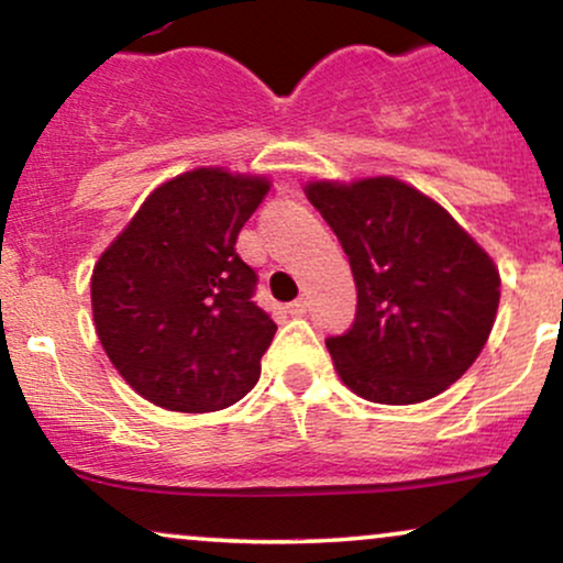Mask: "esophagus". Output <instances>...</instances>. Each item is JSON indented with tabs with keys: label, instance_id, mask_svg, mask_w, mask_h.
<instances>
[{
	"label": "esophagus",
	"instance_id": "34e87169",
	"mask_svg": "<svg viewBox=\"0 0 563 563\" xmlns=\"http://www.w3.org/2000/svg\"><path fill=\"white\" fill-rule=\"evenodd\" d=\"M286 312L290 314V318H301V314H307V299L290 301L286 307Z\"/></svg>",
	"mask_w": 563,
	"mask_h": 563
}]
</instances>
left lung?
I'll use <instances>...</instances> for the list:
<instances>
[{
    "label": "left lung",
    "instance_id": "1",
    "mask_svg": "<svg viewBox=\"0 0 563 563\" xmlns=\"http://www.w3.org/2000/svg\"><path fill=\"white\" fill-rule=\"evenodd\" d=\"M307 198L352 264L357 314L325 339L352 391L380 405L437 397L493 331L500 275L442 206L391 177L312 183Z\"/></svg>",
    "mask_w": 563,
    "mask_h": 563
}]
</instances>
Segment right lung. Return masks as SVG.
<instances>
[{"mask_svg":"<svg viewBox=\"0 0 563 563\" xmlns=\"http://www.w3.org/2000/svg\"><path fill=\"white\" fill-rule=\"evenodd\" d=\"M269 183L179 174L147 196L92 273V314L115 371L153 405L211 412L256 386L277 325L254 301L238 232Z\"/></svg>","mask_w":563,"mask_h":563,"instance_id":"obj_1","label":"right lung"}]
</instances>
